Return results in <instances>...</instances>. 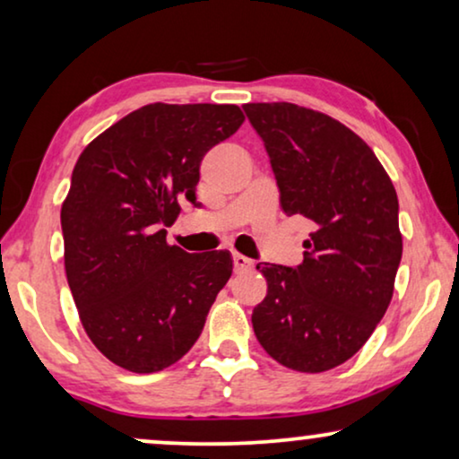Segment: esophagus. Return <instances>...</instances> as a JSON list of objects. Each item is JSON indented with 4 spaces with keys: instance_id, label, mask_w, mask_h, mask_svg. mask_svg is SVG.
I'll return each mask as SVG.
<instances>
[{
    "instance_id": "34e87169",
    "label": "esophagus",
    "mask_w": 459,
    "mask_h": 459,
    "mask_svg": "<svg viewBox=\"0 0 459 459\" xmlns=\"http://www.w3.org/2000/svg\"><path fill=\"white\" fill-rule=\"evenodd\" d=\"M231 259H234V272H236V273L248 272V269H253V265H255V263L250 261L248 256L238 255V253H234V256H231Z\"/></svg>"
}]
</instances>
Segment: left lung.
Returning a JSON list of instances; mask_svg holds the SVG:
<instances>
[{
	"instance_id": "8db88e82",
	"label": "left lung",
	"mask_w": 459,
	"mask_h": 459,
	"mask_svg": "<svg viewBox=\"0 0 459 459\" xmlns=\"http://www.w3.org/2000/svg\"><path fill=\"white\" fill-rule=\"evenodd\" d=\"M242 108L265 143L281 209L313 223L300 265H256L267 280L256 341L281 366L325 372L366 344L393 299L397 192L372 148L334 118L288 102Z\"/></svg>"
}]
</instances>
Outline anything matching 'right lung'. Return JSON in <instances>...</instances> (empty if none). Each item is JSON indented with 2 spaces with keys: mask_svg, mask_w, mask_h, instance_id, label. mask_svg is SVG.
Wrapping results in <instances>:
<instances>
[{
  "mask_svg": "<svg viewBox=\"0 0 459 459\" xmlns=\"http://www.w3.org/2000/svg\"><path fill=\"white\" fill-rule=\"evenodd\" d=\"M244 121L234 104H148L79 156L62 204L65 267L91 342L135 374L181 359L234 261L169 247L179 203L196 204L200 162Z\"/></svg>",
  "mask_w": 459,
  "mask_h": 459,
  "instance_id": "right-lung-1",
  "label": "right lung"
}]
</instances>
